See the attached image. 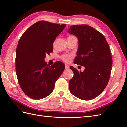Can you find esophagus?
Segmentation results:
<instances>
[{
  "label": "esophagus",
  "instance_id": "1",
  "mask_svg": "<svg viewBox=\"0 0 127 127\" xmlns=\"http://www.w3.org/2000/svg\"><path fill=\"white\" fill-rule=\"evenodd\" d=\"M65 68H66V69H69V66L68 64H65Z\"/></svg>",
  "mask_w": 127,
  "mask_h": 127
}]
</instances>
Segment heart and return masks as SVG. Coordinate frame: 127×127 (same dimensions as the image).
Masks as SVG:
<instances>
[{
	"mask_svg": "<svg viewBox=\"0 0 127 127\" xmlns=\"http://www.w3.org/2000/svg\"><path fill=\"white\" fill-rule=\"evenodd\" d=\"M71 56L69 55H64L62 56V59L66 63H69L71 60Z\"/></svg>",
	"mask_w": 127,
	"mask_h": 127,
	"instance_id": "heart-1",
	"label": "heart"
}]
</instances>
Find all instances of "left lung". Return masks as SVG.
<instances>
[{"label":"left lung","instance_id":"8db88e82","mask_svg":"<svg viewBox=\"0 0 127 127\" xmlns=\"http://www.w3.org/2000/svg\"><path fill=\"white\" fill-rule=\"evenodd\" d=\"M68 32L78 40L74 63L85 67L82 72L70 66L74 75L69 81L70 91L79 99L91 100L101 94L109 82L112 65L109 45L104 36L89 25H72Z\"/></svg>","mask_w":127,"mask_h":127}]
</instances>
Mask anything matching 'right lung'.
Instances as JSON below:
<instances>
[{
	"instance_id": "obj_1",
	"label": "right lung",
	"mask_w": 127,
	"mask_h": 127,
	"mask_svg": "<svg viewBox=\"0 0 127 127\" xmlns=\"http://www.w3.org/2000/svg\"><path fill=\"white\" fill-rule=\"evenodd\" d=\"M66 24L37 22L23 33L16 52V70L19 84L24 93L34 99H41L50 94L56 80L65 66L57 61L49 66L46 55L53 51V43Z\"/></svg>"
}]
</instances>
